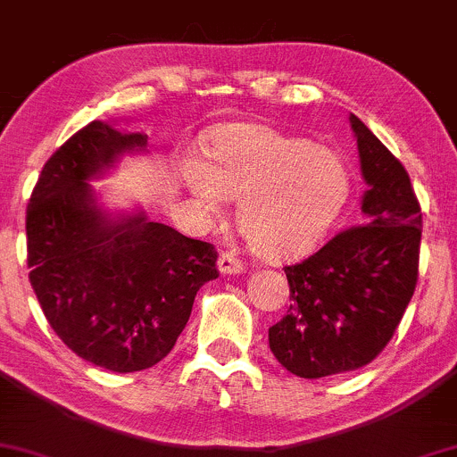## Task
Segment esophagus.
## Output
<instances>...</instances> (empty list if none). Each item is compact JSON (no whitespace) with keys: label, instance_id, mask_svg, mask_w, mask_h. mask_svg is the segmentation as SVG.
Masks as SVG:
<instances>
[{"label":"esophagus","instance_id":"obj_1","mask_svg":"<svg viewBox=\"0 0 457 457\" xmlns=\"http://www.w3.org/2000/svg\"><path fill=\"white\" fill-rule=\"evenodd\" d=\"M219 272L221 275H240V272L245 270V264L240 262L232 251H223L221 255H219Z\"/></svg>","mask_w":457,"mask_h":457}]
</instances>
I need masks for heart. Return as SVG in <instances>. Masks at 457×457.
I'll return each mask as SVG.
<instances>
[{"mask_svg": "<svg viewBox=\"0 0 457 457\" xmlns=\"http://www.w3.org/2000/svg\"><path fill=\"white\" fill-rule=\"evenodd\" d=\"M204 161L180 162L182 187L206 219L236 202V223L251 251L270 262L316 249L350 197V171L337 152L264 124L219 127L204 141Z\"/></svg>", "mask_w": 457, "mask_h": 457, "instance_id": "heart-1", "label": "heart"}]
</instances>
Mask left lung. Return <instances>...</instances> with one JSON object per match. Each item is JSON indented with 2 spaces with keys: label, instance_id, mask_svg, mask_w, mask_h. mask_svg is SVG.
<instances>
[{
  "label": "left lung",
  "instance_id": "1",
  "mask_svg": "<svg viewBox=\"0 0 457 457\" xmlns=\"http://www.w3.org/2000/svg\"><path fill=\"white\" fill-rule=\"evenodd\" d=\"M367 191L363 223L286 266L290 309L269 328L272 354L301 378L359 370L391 342L414 295L421 206L403 165L350 113Z\"/></svg>",
  "mask_w": 457,
  "mask_h": 457
}]
</instances>
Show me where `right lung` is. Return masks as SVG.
<instances>
[{"label":"right lung","mask_w":457,"mask_h":457,"mask_svg":"<svg viewBox=\"0 0 457 457\" xmlns=\"http://www.w3.org/2000/svg\"><path fill=\"white\" fill-rule=\"evenodd\" d=\"M148 135L94 120L45 162L28 204L29 283L51 328L77 356L118 374L156 365L187 327L217 251L144 212L109 214L87 180Z\"/></svg>","instance_id":"add662e5"}]
</instances>
